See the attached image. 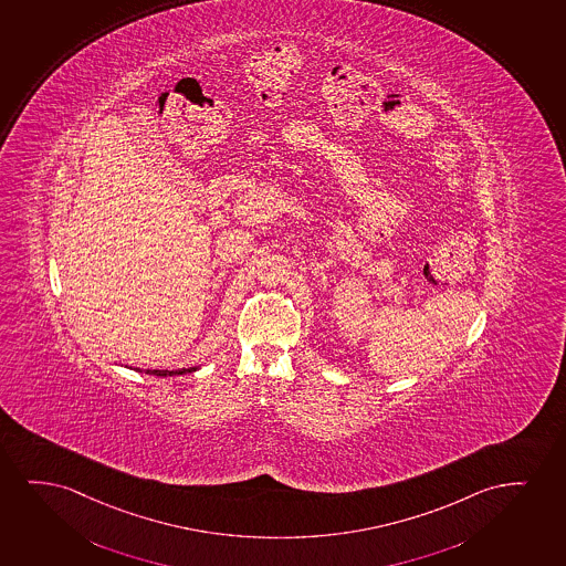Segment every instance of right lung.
<instances>
[{"label": "right lung", "instance_id": "obj_1", "mask_svg": "<svg viewBox=\"0 0 566 566\" xmlns=\"http://www.w3.org/2000/svg\"><path fill=\"white\" fill-rule=\"evenodd\" d=\"M136 370H140V368H136ZM193 370H198V367L178 368V370H149V368H147L146 375L178 376V375H186V373H193Z\"/></svg>", "mask_w": 566, "mask_h": 566}]
</instances>
